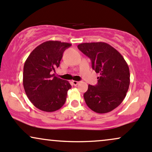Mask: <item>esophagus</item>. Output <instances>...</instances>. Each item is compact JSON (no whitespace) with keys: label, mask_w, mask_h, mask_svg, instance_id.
I'll return each mask as SVG.
<instances>
[{"label":"esophagus","mask_w":152,"mask_h":152,"mask_svg":"<svg viewBox=\"0 0 152 152\" xmlns=\"http://www.w3.org/2000/svg\"><path fill=\"white\" fill-rule=\"evenodd\" d=\"M72 83L74 85V86H77L78 83H79V81H72Z\"/></svg>","instance_id":"obj_1"}]
</instances>
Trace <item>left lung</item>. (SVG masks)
<instances>
[{
	"label": "left lung",
	"mask_w": 152,
	"mask_h": 152,
	"mask_svg": "<svg viewBox=\"0 0 152 152\" xmlns=\"http://www.w3.org/2000/svg\"><path fill=\"white\" fill-rule=\"evenodd\" d=\"M78 48L91 59L92 69L100 74L97 85H88L83 94L86 105L98 114L110 112L121 104L128 91V64L117 50L106 43H83Z\"/></svg>",
	"instance_id": "left-lung-1"
}]
</instances>
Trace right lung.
Wrapping results in <instances>:
<instances>
[{
  "label": "right lung",
  "mask_w": 152,
  "mask_h": 152,
  "mask_svg": "<svg viewBox=\"0 0 152 152\" xmlns=\"http://www.w3.org/2000/svg\"><path fill=\"white\" fill-rule=\"evenodd\" d=\"M71 43L48 41L36 47L23 66V84L30 102L41 111L53 112L65 104L69 82L55 76L63 53Z\"/></svg>",
  "instance_id": "add662e5"
}]
</instances>
